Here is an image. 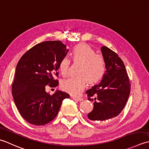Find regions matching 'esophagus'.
I'll return each instance as SVG.
<instances>
[{"mask_svg":"<svg viewBox=\"0 0 149 149\" xmlns=\"http://www.w3.org/2000/svg\"><path fill=\"white\" fill-rule=\"evenodd\" d=\"M71 98L74 100H77V101H79V102L82 101L83 100L82 98H81V97H79V96H72Z\"/></svg>","mask_w":149,"mask_h":149,"instance_id":"34e87169","label":"esophagus"}]
</instances>
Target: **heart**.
I'll use <instances>...</instances> for the list:
<instances>
[{
	"label": "heart",
	"instance_id": "obj_1",
	"mask_svg": "<svg viewBox=\"0 0 149 149\" xmlns=\"http://www.w3.org/2000/svg\"><path fill=\"white\" fill-rule=\"evenodd\" d=\"M72 58L75 62L80 63L76 77L63 80L62 87L72 95H78L87 86V82L95 84L101 80L105 72L106 67L104 58L86 44L76 45L71 51ZM70 65L68 57H63L58 64L60 74L65 76Z\"/></svg>",
	"mask_w": 149,
	"mask_h": 149
}]
</instances>
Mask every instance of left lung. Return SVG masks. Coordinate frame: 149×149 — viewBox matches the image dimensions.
Returning a JSON list of instances; mask_svg holds the SVG:
<instances>
[{
	"instance_id": "1",
	"label": "left lung",
	"mask_w": 149,
	"mask_h": 149,
	"mask_svg": "<svg viewBox=\"0 0 149 149\" xmlns=\"http://www.w3.org/2000/svg\"><path fill=\"white\" fill-rule=\"evenodd\" d=\"M106 71L102 81L86 92L93 102L90 120L104 122L118 116L125 107L130 92V84L125 65L118 54L109 48H101ZM93 96V98L90 97Z\"/></svg>"
}]
</instances>
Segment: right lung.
I'll return each instance as SVG.
<instances>
[{
    "mask_svg": "<svg viewBox=\"0 0 149 149\" xmlns=\"http://www.w3.org/2000/svg\"><path fill=\"white\" fill-rule=\"evenodd\" d=\"M68 50L60 41H46L35 45L21 57L12 85V95L21 116L28 123L43 125L58 113L69 94L56 90L53 95L45 91L47 85L55 87L54 80L58 64Z\"/></svg>",
    "mask_w": 149,
    "mask_h": 149,
    "instance_id": "add662e5",
    "label": "right lung"
}]
</instances>
